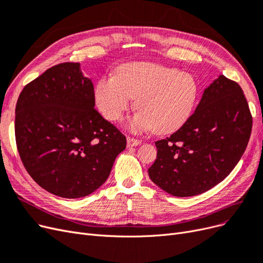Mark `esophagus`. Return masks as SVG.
Returning a JSON list of instances; mask_svg holds the SVG:
<instances>
[{
  "mask_svg": "<svg viewBox=\"0 0 263 263\" xmlns=\"http://www.w3.org/2000/svg\"><path fill=\"white\" fill-rule=\"evenodd\" d=\"M142 142L140 140H137L134 138H128L126 139V146L128 147H132V146H138L140 145Z\"/></svg>",
  "mask_w": 263,
  "mask_h": 263,
  "instance_id": "esophagus-1",
  "label": "esophagus"
}]
</instances>
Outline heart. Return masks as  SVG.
<instances>
[{
  "mask_svg": "<svg viewBox=\"0 0 263 263\" xmlns=\"http://www.w3.org/2000/svg\"><path fill=\"white\" fill-rule=\"evenodd\" d=\"M199 97L192 75L148 62H132L118 69L117 76L100 79L95 89L96 104L110 121L120 120L133 98L139 111L129 122L134 131L153 129L166 134L189 120Z\"/></svg>",
  "mask_w": 263,
  "mask_h": 263,
  "instance_id": "1",
  "label": "heart"
}]
</instances>
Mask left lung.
Masks as SVG:
<instances>
[{
  "label": "left lung",
  "mask_w": 263,
  "mask_h": 263,
  "mask_svg": "<svg viewBox=\"0 0 263 263\" xmlns=\"http://www.w3.org/2000/svg\"><path fill=\"white\" fill-rule=\"evenodd\" d=\"M252 117L241 87L224 75L204 89L194 114L171 137L156 141L151 180L174 197L213 188L239 162L251 134Z\"/></svg>",
  "instance_id": "left-lung-1"
}]
</instances>
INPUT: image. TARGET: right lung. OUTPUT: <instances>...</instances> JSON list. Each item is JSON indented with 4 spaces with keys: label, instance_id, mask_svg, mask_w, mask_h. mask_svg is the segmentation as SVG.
Here are the masks:
<instances>
[{
    "label": "right lung",
    "instance_id": "obj_1",
    "mask_svg": "<svg viewBox=\"0 0 263 263\" xmlns=\"http://www.w3.org/2000/svg\"><path fill=\"white\" fill-rule=\"evenodd\" d=\"M94 107V85L80 63L50 67L20 94L15 138L21 159L32 179L54 196L92 193L125 148L124 135Z\"/></svg>",
    "mask_w": 263,
    "mask_h": 263
}]
</instances>
